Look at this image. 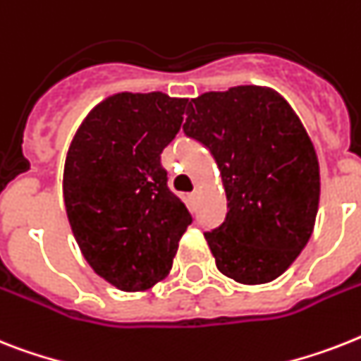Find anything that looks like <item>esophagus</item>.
Here are the masks:
<instances>
[{
  "instance_id": "1",
  "label": "esophagus",
  "mask_w": 361,
  "mask_h": 361,
  "mask_svg": "<svg viewBox=\"0 0 361 361\" xmlns=\"http://www.w3.org/2000/svg\"><path fill=\"white\" fill-rule=\"evenodd\" d=\"M187 198H189L190 206H196V204H198V200H200V192H198V190H192V192H190Z\"/></svg>"
}]
</instances>
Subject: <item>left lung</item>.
Returning a JSON list of instances; mask_svg holds the SVG:
<instances>
[{
	"mask_svg": "<svg viewBox=\"0 0 361 361\" xmlns=\"http://www.w3.org/2000/svg\"><path fill=\"white\" fill-rule=\"evenodd\" d=\"M183 131L211 152L226 190L221 226L204 231L216 269L239 283L272 282L312 237L319 161L297 113L265 87L192 99Z\"/></svg>",
	"mask_w": 361,
	"mask_h": 361,
	"instance_id": "8db88e82",
	"label": "left lung"
}]
</instances>
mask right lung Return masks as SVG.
I'll use <instances>...</instances> for the list:
<instances>
[{
	"mask_svg": "<svg viewBox=\"0 0 361 361\" xmlns=\"http://www.w3.org/2000/svg\"><path fill=\"white\" fill-rule=\"evenodd\" d=\"M185 105L163 92H120L90 111L70 145L63 178L70 226L96 274L120 291L163 280L192 222L161 166Z\"/></svg>",
	"mask_w": 361,
	"mask_h": 361,
	"instance_id": "add662e5",
	"label": "right lung"
}]
</instances>
